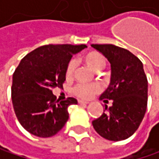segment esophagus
<instances>
[{
	"mask_svg": "<svg viewBox=\"0 0 159 159\" xmlns=\"http://www.w3.org/2000/svg\"><path fill=\"white\" fill-rule=\"evenodd\" d=\"M78 103L81 104V105H87V104L89 103L88 101H85V100H81V99H78Z\"/></svg>",
	"mask_w": 159,
	"mask_h": 159,
	"instance_id": "1",
	"label": "esophagus"
}]
</instances>
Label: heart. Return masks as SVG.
<instances>
[{
  "instance_id": "obj_1",
  "label": "heart",
  "mask_w": 159,
  "mask_h": 159,
  "mask_svg": "<svg viewBox=\"0 0 159 159\" xmlns=\"http://www.w3.org/2000/svg\"><path fill=\"white\" fill-rule=\"evenodd\" d=\"M84 62L89 66L91 69L95 71H101L106 66V59L101 53L96 51H91L84 56ZM76 69V62L74 60H70L66 66L65 70V77L66 79L72 78L74 71ZM100 90V86L97 84H77L72 88V93L79 98L82 99H89L95 93Z\"/></svg>"
}]
</instances>
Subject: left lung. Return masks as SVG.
Returning a JSON list of instances; mask_svg holds the SVG:
<instances>
[{
	"instance_id": "1",
	"label": "left lung",
	"mask_w": 159,
	"mask_h": 159,
	"mask_svg": "<svg viewBox=\"0 0 159 159\" xmlns=\"http://www.w3.org/2000/svg\"><path fill=\"white\" fill-rule=\"evenodd\" d=\"M111 63L109 88L101 94L104 102L112 105L93 121L94 130L102 137L119 141L134 134L141 123L148 102V80L143 64L125 48L113 45H91Z\"/></svg>"
}]
</instances>
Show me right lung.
I'll use <instances>...</instances> for the list:
<instances>
[{
	"label": "right lung",
	"instance_id": "add662e5",
	"mask_svg": "<svg viewBox=\"0 0 159 159\" xmlns=\"http://www.w3.org/2000/svg\"><path fill=\"white\" fill-rule=\"evenodd\" d=\"M85 48L86 45H46L21 60L13 73L11 97L16 116L28 133L49 137L68 121V108L77 100H57L52 89L63 88L66 65L73 54Z\"/></svg>",
	"mask_w": 159,
	"mask_h": 159
}]
</instances>
